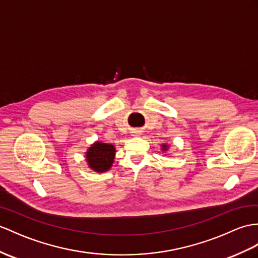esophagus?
Here are the masks:
<instances>
[{
  "mask_svg": "<svg viewBox=\"0 0 258 258\" xmlns=\"http://www.w3.org/2000/svg\"><path fill=\"white\" fill-rule=\"evenodd\" d=\"M137 133H139V131H137Z\"/></svg>",
  "mask_w": 258,
  "mask_h": 258,
  "instance_id": "1",
  "label": "esophagus"
}]
</instances>
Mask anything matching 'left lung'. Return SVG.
Masks as SVG:
<instances>
[{
  "instance_id": "obj_1",
  "label": "left lung",
  "mask_w": 258,
  "mask_h": 258,
  "mask_svg": "<svg viewBox=\"0 0 258 258\" xmlns=\"http://www.w3.org/2000/svg\"><path fill=\"white\" fill-rule=\"evenodd\" d=\"M162 147H163V150H164V151L167 150V146H162Z\"/></svg>"
}]
</instances>
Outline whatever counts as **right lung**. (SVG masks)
I'll use <instances>...</instances> for the list:
<instances>
[{"mask_svg":"<svg viewBox=\"0 0 258 258\" xmlns=\"http://www.w3.org/2000/svg\"><path fill=\"white\" fill-rule=\"evenodd\" d=\"M115 152L114 146L98 141L86 152V161L94 171L105 172L110 168L114 162Z\"/></svg>","mask_w":258,"mask_h":258,"instance_id":"obj_1","label":"right lung"}]
</instances>
